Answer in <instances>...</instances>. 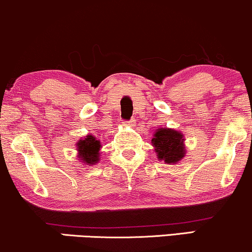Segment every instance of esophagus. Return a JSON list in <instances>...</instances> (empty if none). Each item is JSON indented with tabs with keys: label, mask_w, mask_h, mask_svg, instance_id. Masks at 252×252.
Listing matches in <instances>:
<instances>
[{
	"label": "esophagus",
	"mask_w": 252,
	"mask_h": 252,
	"mask_svg": "<svg viewBox=\"0 0 252 252\" xmlns=\"http://www.w3.org/2000/svg\"><path fill=\"white\" fill-rule=\"evenodd\" d=\"M124 124H125V125H134V124H135V119H131V120H129V121H125V123H124Z\"/></svg>",
	"instance_id": "34e87169"
}]
</instances>
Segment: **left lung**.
<instances>
[{
    "instance_id": "8db88e82",
    "label": "left lung",
    "mask_w": 252,
    "mask_h": 252,
    "mask_svg": "<svg viewBox=\"0 0 252 252\" xmlns=\"http://www.w3.org/2000/svg\"><path fill=\"white\" fill-rule=\"evenodd\" d=\"M183 140V134L169 128L158 129L152 139L159 159L170 164L179 162L185 157Z\"/></svg>"
}]
</instances>
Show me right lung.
Returning a JSON list of instances; mask_svg holds the SVG:
<instances>
[{"instance_id":"obj_1","label":"right lung","mask_w":252,"mask_h":252,"mask_svg":"<svg viewBox=\"0 0 252 252\" xmlns=\"http://www.w3.org/2000/svg\"><path fill=\"white\" fill-rule=\"evenodd\" d=\"M79 152L78 157L83 162L88 164H94L99 161V150H100V141L93 135H88L84 138V140H79L78 148Z\"/></svg>"}]
</instances>
